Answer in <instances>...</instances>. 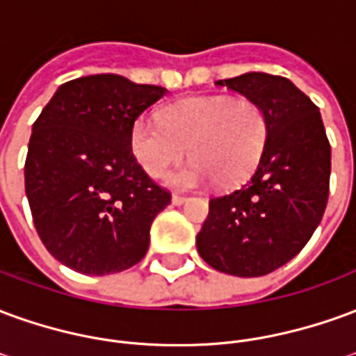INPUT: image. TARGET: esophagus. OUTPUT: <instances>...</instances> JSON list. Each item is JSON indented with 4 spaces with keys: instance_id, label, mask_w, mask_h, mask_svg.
Segmentation results:
<instances>
[{
    "instance_id": "esophagus-1",
    "label": "esophagus",
    "mask_w": 356,
    "mask_h": 356,
    "mask_svg": "<svg viewBox=\"0 0 356 356\" xmlns=\"http://www.w3.org/2000/svg\"><path fill=\"white\" fill-rule=\"evenodd\" d=\"M186 200H188V198H186V196H181V194H173V196H171V202H173L175 206H181V204H185Z\"/></svg>"
}]
</instances>
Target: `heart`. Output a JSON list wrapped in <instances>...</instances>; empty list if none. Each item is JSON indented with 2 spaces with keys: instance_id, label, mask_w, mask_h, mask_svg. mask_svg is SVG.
<instances>
[{
  "instance_id": "1",
  "label": "heart",
  "mask_w": 356,
  "mask_h": 356,
  "mask_svg": "<svg viewBox=\"0 0 356 356\" xmlns=\"http://www.w3.org/2000/svg\"><path fill=\"white\" fill-rule=\"evenodd\" d=\"M265 110L252 99L194 97L175 102L158 120L140 118L131 127L133 158L150 177H162L188 154L193 162L165 177L175 188H196L213 179L232 186L246 179L267 145Z\"/></svg>"
}]
</instances>
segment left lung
Masks as SVG:
<instances>
[{
    "label": "left lung",
    "mask_w": 356,
    "mask_h": 356,
    "mask_svg": "<svg viewBox=\"0 0 356 356\" xmlns=\"http://www.w3.org/2000/svg\"><path fill=\"white\" fill-rule=\"evenodd\" d=\"M217 86L257 102L268 135L252 177L209 200L196 248L219 273L268 275L303 250L324 216L332 168L328 137L318 106L288 78L248 72Z\"/></svg>",
    "instance_id": "8db88e82"
}]
</instances>
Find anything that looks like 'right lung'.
Returning <instances> with one entry per match:
<instances>
[{"instance_id": "add662e5", "label": "right lung", "mask_w": 356, "mask_h": 356, "mask_svg": "<svg viewBox=\"0 0 356 356\" xmlns=\"http://www.w3.org/2000/svg\"><path fill=\"white\" fill-rule=\"evenodd\" d=\"M168 95L118 74L66 81L34 122L26 198L43 246L81 275H112L147 255L150 225L171 202L133 158L135 120Z\"/></svg>"}]
</instances>
